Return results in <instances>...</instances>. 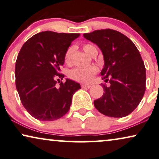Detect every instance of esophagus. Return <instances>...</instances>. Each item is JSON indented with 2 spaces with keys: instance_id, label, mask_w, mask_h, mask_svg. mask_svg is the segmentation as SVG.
<instances>
[{
  "instance_id": "1",
  "label": "esophagus",
  "mask_w": 159,
  "mask_h": 159,
  "mask_svg": "<svg viewBox=\"0 0 159 159\" xmlns=\"http://www.w3.org/2000/svg\"><path fill=\"white\" fill-rule=\"evenodd\" d=\"M81 87L83 89H84V88L89 89L91 87V85H88V84H81Z\"/></svg>"
}]
</instances>
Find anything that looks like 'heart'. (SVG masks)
I'll return each mask as SVG.
<instances>
[{
	"mask_svg": "<svg viewBox=\"0 0 159 159\" xmlns=\"http://www.w3.org/2000/svg\"><path fill=\"white\" fill-rule=\"evenodd\" d=\"M84 51L89 56L97 52V48L92 44H85L84 46ZM73 48H70L67 51L65 55V61L66 63L70 62V57ZM98 69L95 66H90L88 67H75L69 72V77L75 81L83 82V83H89L92 81L94 76L96 75Z\"/></svg>",
	"mask_w": 159,
	"mask_h": 159,
	"instance_id": "heart-1",
	"label": "heart"
}]
</instances>
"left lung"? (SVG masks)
<instances>
[{"instance_id": "obj_1", "label": "left lung", "mask_w": 159, "mask_h": 159, "mask_svg": "<svg viewBox=\"0 0 159 159\" xmlns=\"http://www.w3.org/2000/svg\"><path fill=\"white\" fill-rule=\"evenodd\" d=\"M84 37L102 51L105 63L101 75L111 84H101L105 92L94 101V107L110 117L128 116L138 106L145 91V67L138 49L129 38L113 30H98Z\"/></svg>"}]
</instances>
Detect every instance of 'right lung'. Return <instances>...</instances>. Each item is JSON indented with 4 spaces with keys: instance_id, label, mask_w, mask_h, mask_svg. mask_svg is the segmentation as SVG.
Wrapping results in <instances>:
<instances>
[{
    "instance_id": "add662e5",
    "label": "right lung",
    "mask_w": 159,
    "mask_h": 159,
    "mask_svg": "<svg viewBox=\"0 0 159 159\" xmlns=\"http://www.w3.org/2000/svg\"><path fill=\"white\" fill-rule=\"evenodd\" d=\"M79 33L45 31L32 36L22 46L15 66L16 87L26 111L36 119L51 121L65 115L81 85L66 78L57 87L56 78L64 65L65 53Z\"/></svg>"
}]
</instances>
